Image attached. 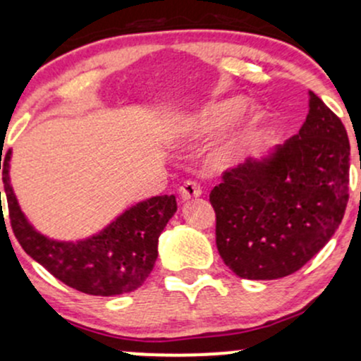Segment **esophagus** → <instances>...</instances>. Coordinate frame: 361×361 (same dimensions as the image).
<instances>
[{
	"label": "esophagus",
	"mask_w": 361,
	"mask_h": 361,
	"mask_svg": "<svg viewBox=\"0 0 361 361\" xmlns=\"http://www.w3.org/2000/svg\"><path fill=\"white\" fill-rule=\"evenodd\" d=\"M180 195H181V198H183V200H192V198L200 197L202 188H200V185L197 183V181L188 180V181H185L183 185H181Z\"/></svg>",
	"instance_id": "obj_1"
}]
</instances>
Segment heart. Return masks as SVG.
Returning <instances> with one entry per match:
<instances>
[{
    "label": "heart",
    "instance_id": "obj_1",
    "mask_svg": "<svg viewBox=\"0 0 361 361\" xmlns=\"http://www.w3.org/2000/svg\"><path fill=\"white\" fill-rule=\"evenodd\" d=\"M246 106V100L241 97L227 98V100H221L210 103V105L204 106L198 111H195L193 115H188L183 122H180L173 130V137L175 139H190V137H198V135H207L214 134V132L221 130L222 127H226L227 123L233 122L239 114ZM261 122V114L258 111H252L247 118V127L255 128ZM244 140L243 135H233L214 151L212 154V164L214 166L221 168L229 164L231 161L238 156V152L241 151Z\"/></svg>",
    "mask_w": 361,
    "mask_h": 361
}]
</instances>
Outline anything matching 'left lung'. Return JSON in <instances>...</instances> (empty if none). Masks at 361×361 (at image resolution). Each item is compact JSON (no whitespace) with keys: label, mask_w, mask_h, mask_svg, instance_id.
<instances>
[{"label":"left lung","mask_w":361,"mask_h":361,"mask_svg":"<svg viewBox=\"0 0 361 361\" xmlns=\"http://www.w3.org/2000/svg\"><path fill=\"white\" fill-rule=\"evenodd\" d=\"M350 186V140L326 103L309 91L299 134L264 159L222 173L210 192L215 244L224 263L247 280L300 270L336 233Z\"/></svg>","instance_id":"8db88e82"}]
</instances>
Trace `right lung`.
Instances as JSON below:
<instances>
[{
    "label": "right lung",
    "mask_w": 361,
    "mask_h": 361,
    "mask_svg": "<svg viewBox=\"0 0 361 361\" xmlns=\"http://www.w3.org/2000/svg\"><path fill=\"white\" fill-rule=\"evenodd\" d=\"M10 157L8 151L0 159L8 214L15 238L28 256L62 283L90 295H120L146 281L157 258V239L176 212L175 195L152 197L130 207L100 234L85 241H52L25 219L8 176Z\"/></svg>",
    "instance_id": "1"
}]
</instances>
